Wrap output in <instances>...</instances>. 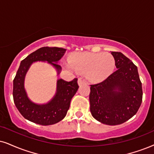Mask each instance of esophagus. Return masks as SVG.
I'll return each mask as SVG.
<instances>
[{
    "mask_svg": "<svg viewBox=\"0 0 154 154\" xmlns=\"http://www.w3.org/2000/svg\"><path fill=\"white\" fill-rule=\"evenodd\" d=\"M85 81L83 80L81 78V77H79V78L78 79V85H84L85 84Z\"/></svg>",
    "mask_w": 154,
    "mask_h": 154,
    "instance_id": "34e87169",
    "label": "esophagus"
}]
</instances>
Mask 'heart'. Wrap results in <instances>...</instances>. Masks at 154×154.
Here are the masks:
<instances>
[{"instance_id": "heart-1", "label": "heart", "mask_w": 154, "mask_h": 154, "mask_svg": "<svg viewBox=\"0 0 154 154\" xmlns=\"http://www.w3.org/2000/svg\"><path fill=\"white\" fill-rule=\"evenodd\" d=\"M69 67L79 72H86L89 81L100 82L112 73L115 67V60L106 52H83L74 56Z\"/></svg>"}]
</instances>
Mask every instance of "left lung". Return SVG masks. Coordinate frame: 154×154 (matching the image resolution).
<instances>
[{"label":"left lung","instance_id":"8db88e82","mask_svg":"<svg viewBox=\"0 0 154 154\" xmlns=\"http://www.w3.org/2000/svg\"><path fill=\"white\" fill-rule=\"evenodd\" d=\"M116 70L102 82L90 85V112L106 125L123 124L135 115L142 102L137 67L122 52H111Z\"/></svg>","mask_w":154,"mask_h":154}]
</instances>
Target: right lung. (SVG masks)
Instances as JSON below:
<instances>
[{"mask_svg":"<svg viewBox=\"0 0 154 154\" xmlns=\"http://www.w3.org/2000/svg\"><path fill=\"white\" fill-rule=\"evenodd\" d=\"M66 49L43 47L29 54L22 60L13 79V100L22 116L33 123L48 126L56 124L65 118L69 108L72 98L79 88L77 78L70 82L60 79L57 82V91L51 101L45 104H38L29 100L24 88L27 72L32 63L47 61L52 65L59 75L61 67L57 62L63 57Z\"/></svg>","mask_w":154,"mask_h":154,"instance_id":"add662e5","label":"right lung"}]
</instances>
